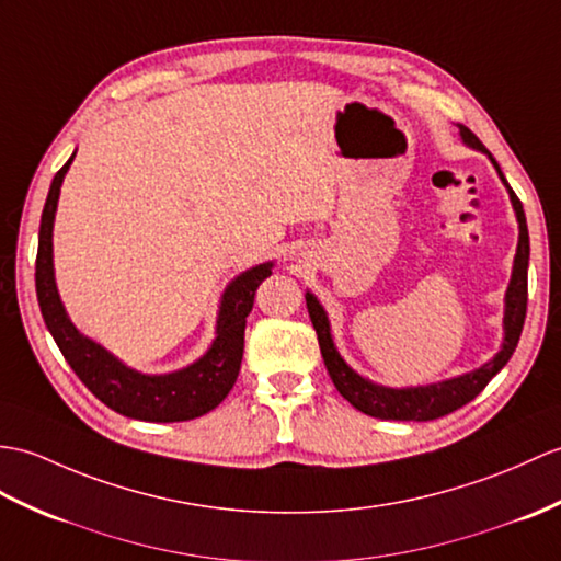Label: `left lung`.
<instances>
[{
    "instance_id": "8db88e82",
    "label": "left lung",
    "mask_w": 561,
    "mask_h": 561,
    "mask_svg": "<svg viewBox=\"0 0 561 561\" xmlns=\"http://www.w3.org/2000/svg\"><path fill=\"white\" fill-rule=\"evenodd\" d=\"M461 138L478 150H485L483 142L478 140V136L459 124ZM490 154V152H488ZM490 160L494 169L500 172V179L506 184V179L502 174L500 164L494 162L490 154ZM510 188V198L516 210L518 219V249L514 257V272H512V282L510 289H506V310H504V344L497 356H494L490 363H485L483 368H478L473 373H466L461 377H454V380H445L437 385H427V387H411V389H387L380 385H373L368 380H363L360 375L351 370L342 356L336 354V348L332 344L330 336V322L328 316H324L322 306L318 304V298L312 294H306V306H308V316L312 328L318 332V344L322 351V360L324 368H328L332 382L351 407H356L366 415H373V419H382V421H435L447 415L451 411H457L466 407L468 401H473L488 382L497 375L506 360L512 358L516 351V344L520 340V330H524L526 322V306H528V257H530V243H528V227H526V215H524V205H520L518 195Z\"/></svg>"
}]
</instances>
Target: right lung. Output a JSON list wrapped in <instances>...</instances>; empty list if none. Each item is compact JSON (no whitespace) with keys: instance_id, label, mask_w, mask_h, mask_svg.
Masks as SVG:
<instances>
[{"instance_id":"obj_1","label":"right lung","mask_w":561,"mask_h":561,"mask_svg":"<svg viewBox=\"0 0 561 561\" xmlns=\"http://www.w3.org/2000/svg\"><path fill=\"white\" fill-rule=\"evenodd\" d=\"M71 160L51 179L41 219V241H37L35 289L47 330L55 336L61 356L67 358L78 380L104 407L128 415V419L148 423L198 419V415L219 407L237 382L243 358L245 318L253 310L260 282L272 275V263L243 272L227 286L219 306L217 340L198 363L169 375H140L126 368L102 346L78 334L57 294L55 270H51V225H55L59 186Z\"/></svg>"}]
</instances>
